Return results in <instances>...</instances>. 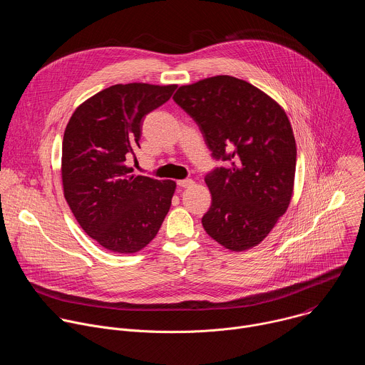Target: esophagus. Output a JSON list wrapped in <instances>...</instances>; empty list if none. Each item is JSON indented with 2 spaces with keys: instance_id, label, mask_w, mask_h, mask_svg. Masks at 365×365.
<instances>
[{
  "instance_id": "1",
  "label": "esophagus",
  "mask_w": 365,
  "mask_h": 365,
  "mask_svg": "<svg viewBox=\"0 0 365 365\" xmlns=\"http://www.w3.org/2000/svg\"><path fill=\"white\" fill-rule=\"evenodd\" d=\"M193 185L192 179H183V180H178V186L179 187H189Z\"/></svg>"
}]
</instances>
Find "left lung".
I'll return each mask as SVG.
<instances>
[{
  "label": "left lung",
  "mask_w": 365,
  "mask_h": 365,
  "mask_svg": "<svg viewBox=\"0 0 365 365\" xmlns=\"http://www.w3.org/2000/svg\"><path fill=\"white\" fill-rule=\"evenodd\" d=\"M173 99L197 124L212 159L225 163L205 176L212 195L202 217L206 234L232 251L255 247L293 193L296 141L284 110L228 75L180 86Z\"/></svg>",
  "instance_id": "left-lung-1"
}]
</instances>
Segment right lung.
Listing matches in <instances>:
<instances>
[{"label":"right lung","mask_w":365,"mask_h":365,"mask_svg":"<svg viewBox=\"0 0 365 365\" xmlns=\"http://www.w3.org/2000/svg\"><path fill=\"white\" fill-rule=\"evenodd\" d=\"M176 85H114L85 101L62 143L65 199L82 230L113 252L131 254L159 232L173 180L134 176L127 160L140 147L144 117L170 99Z\"/></svg>","instance_id":"add662e5"}]
</instances>
